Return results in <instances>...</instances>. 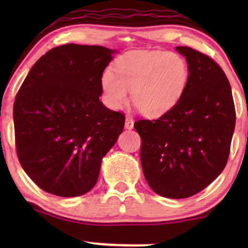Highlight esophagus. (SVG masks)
<instances>
[{"label": "esophagus", "mask_w": 248, "mask_h": 248, "mask_svg": "<svg viewBox=\"0 0 248 248\" xmlns=\"http://www.w3.org/2000/svg\"><path fill=\"white\" fill-rule=\"evenodd\" d=\"M124 127H126V129H132L134 127V120L132 118H126V122H124Z\"/></svg>", "instance_id": "obj_1"}]
</instances>
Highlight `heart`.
<instances>
[{"mask_svg":"<svg viewBox=\"0 0 248 248\" xmlns=\"http://www.w3.org/2000/svg\"><path fill=\"white\" fill-rule=\"evenodd\" d=\"M189 80V66L177 53L161 51L140 52L121 58L115 73L106 70L101 77V87L107 105L119 109L132 101L147 116H161L179 101Z\"/></svg>","mask_w":248,"mask_h":248,"instance_id":"heart-1","label":"heart"}]
</instances>
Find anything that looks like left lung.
<instances>
[{"label":"left lung","mask_w":248,"mask_h":248,"mask_svg":"<svg viewBox=\"0 0 248 248\" xmlns=\"http://www.w3.org/2000/svg\"><path fill=\"white\" fill-rule=\"evenodd\" d=\"M189 80L183 95L156 120H138L140 157L147 183L167 198H187L204 190L226 166L235 127L229 79L211 57L189 46Z\"/></svg>","instance_id":"obj_1"}]
</instances>
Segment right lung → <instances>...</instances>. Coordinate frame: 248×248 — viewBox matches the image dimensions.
Here are the masks:
<instances>
[{"label": "right lung", "instance_id": "1", "mask_svg": "<svg viewBox=\"0 0 248 248\" xmlns=\"http://www.w3.org/2000/svg\"><path fill=\"white\" fill-rule=\"evenodd\" d=\"M113 50L65 44L35 62L14 102L15 144L27 175L44 191L76 197L95 186L124 114L100 101Z\"/></svg>", "mask_w": 248, "mask_h": 248}]
</instances>
